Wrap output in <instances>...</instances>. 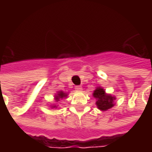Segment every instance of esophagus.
<instances>
[{"mask_svg": "<svg viewBox=\"0 0 152 152\" xmlns=\"http://www.w3.org/2000/svg\"><path fill=\"white\" fill-rule=\"evenodd\" d=\"M75 90L79 91H82V87H81V86H79V85H77V86H75Z\"/></svg>", "mask_w": 152, "mask_h": 152, "instance_id": "34e87169", "label": "esophagus"}]
</instances>
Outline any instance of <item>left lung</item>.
<instances>
[{
  "label": "left lung",
  "mask_w": 152,
  "mask_h": 152,
  "mask_svg": "<svg viewBox=\"0 0 152 152\" xmlns=\"http://www.w3.org/2000/svg\"><path fill=\"white\" fill-rule=\"evenodd\" d=\"M93 96L97 99L96 105L100 110L107 111V109L113 107V100L115 98L110 95H107L102 88H97L94 91Z\"/></svg>",
  "instance_id": "1"
}]
</instances>
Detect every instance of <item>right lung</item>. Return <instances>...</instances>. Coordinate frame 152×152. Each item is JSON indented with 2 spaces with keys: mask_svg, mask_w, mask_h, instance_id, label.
<instances>
[{
  "mask_svg": "<svg viewBox=\"0 0 152 152\" xmlns=\"http://www.w3.org/2000/svg\"><path fill=\"white\" fill-rule=\"evenodd\" d=\"M66 96H67V94H66V93H64V92H62V91H60V92H58V94L56 96V100H59L60 98H63V97Z\"/></svg>",
  "mask_w": 152,
  "mask_h": 152,
  "instance_id": "right-lung-1",
  "label": "right lung"
}]
</instances>
